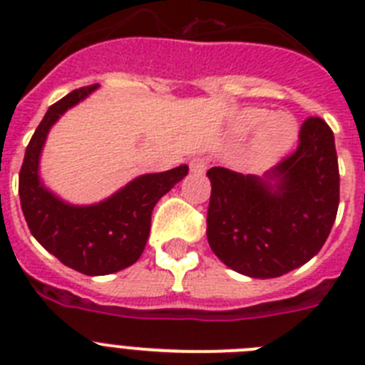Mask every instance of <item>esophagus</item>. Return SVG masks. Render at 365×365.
<instances>
[{
  "label": "esophagus",
  "instance_id": "obj_1",
  "mask_svg": "<svg viewBox=\"0 0 365 365\" xmlns=\"http://www.w3.org/2000/svg\"><path fill=\"white\" fill-rule=\"evenodd\" d=\"M206 168H208V160L202 159V157H193L190 160V170L192 173H197V175H202L206 172Z\"/></svg>",
  "mask_w": 365,
  "mask_h": 365
}]
</instances>
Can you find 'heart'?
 <instances>
[{
    "label": "heart",
    "instance_id": "obj_1",
    "mask_svg": "<svg viewBox=\"0 0 365 365\" xmlns=\"http://www.w3.org/2000/svg\"><path fill=\"white\" fill-rule=\"evenodd\" d=\"M237 131L243 135L257 130V148L267 155L283 153L298 137V124L287 113H272L267 109L248 108L240 113L235 122Z\"/></svg>",
    "mask_w": 365,
    "mask_h": 365
}]
</instances>
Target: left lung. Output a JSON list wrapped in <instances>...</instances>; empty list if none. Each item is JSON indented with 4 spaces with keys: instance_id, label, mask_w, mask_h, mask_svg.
I'll return each instance as SVG.
<instances>
[{
    "instance_id": "left-lung-1",
    "label": "left lung",
    "mask_w": 365,
    "mask_h": 365,
    "mask_svg": "<svg viewBox=\"0 0 365 365\" xmlns=\"http://www.w3.org/2000/svg\"><path fill=\"white\" fill-rule=\"evenodd\" d=\"M206 237L215 256L250 278H278L320 252L336 219L340 173L333 130L302 124L298 148L263 177L215 166Z\"/></svg>"
}]
</instances>
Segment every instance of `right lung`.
<instances>
[{"label": "right lung", "instance_id": "add662e5", "mask_svg": "<svg viewBox=\"0 0 365 365\" xmlns=\"http://www.w3.org/2000/svg\"><path fill=\"white\" fill-rule=\"evenodd\" d=\"M98 83L74 89L45 113L19 170V201L38 243L63 265L87 276H106L133 265L146 247L155 205L188 173V166L146 173L106 201L76 206L58 199L38 175L41 148L54 122L91 95Z\"/></svg>", "mask_w": 365, "mask_h": 365}]
</instances>
